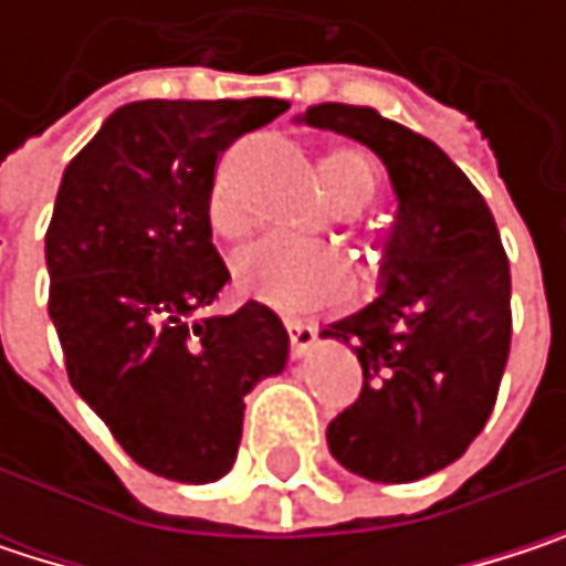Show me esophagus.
Masks as SVG:
<instances>
[{
	"label": "esophagus",
	"instance_id": "obj_1",
	"mask_svg": "<svg viewBox=\"0 0 566 566\" xmlns=\"http://www.w3.org/2000/svg\"><path fill=\"white\" fill-rule=\"evenodd\" d=\"M287 327V337H291V357H304L311 347H314V327L304 324V321H284Z\"/></svg>",
	"mask_w": 566,
	"mask_h": 566
}]
</instances>
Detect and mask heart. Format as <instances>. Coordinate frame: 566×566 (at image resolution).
Returning <instances> with one entry per match:
<instances>
[{
    "label": "heart",
    "mask_w": 566,
    "mask_h": 566,
    "mask_svg": "<svg viewBox=\"0 0 566 566\" xmlns=\"http://www.w3.org/2000/svg\"><path fill=\"white\" fill-rule=\"evenodd\" d=\"M317 176L337 212H357L377 192L374 160L354 147L324 150L317 157ZM209 222L219 235H232L239 229V216L222 189L212 192ZM232 279L235 287L252 301L282 311H301L344 294L350 284V265L340 252L327 245L262 242L235 262Z\"/></svg>",
    "instance_id": "b5f03b06"
}]
</instances>
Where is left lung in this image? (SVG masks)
Segmentation results:
<instances>
[{
    "instance_id": "left-lung-1",
    "label": "left lung",
    "mask_w": 566,
    "mask_h": 566,
    "mask_svg": "<svg viewBox=\"0 0 566 566\" xmlns=\"http://www.w3.org/2000/svg\"><path fill=\"white\" fill-rule=\"evenodd\" d=\"M297 120L370 147L396 192L380 294L321 331L364 367L327 449L370 482L426 479L472 446L499 396L511 347L502 235L482 192L422 134L354 104H314Z\"/></svg>"
}]
</instances>
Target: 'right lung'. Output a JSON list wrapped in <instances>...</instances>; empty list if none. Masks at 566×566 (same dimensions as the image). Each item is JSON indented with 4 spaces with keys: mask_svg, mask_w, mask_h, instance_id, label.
<instances>
[{
    "mask_svg": "<svg viewBox=\"0 0 566 566\" xmlns=\"http://www.w3.org/2000/svg\"><path fill=\"white\" fill-rule=\"evenodd\" d=\"M284 111L279 97L124 104L57 186L45 262L67 380L137 465L172 482L232 469L245 396L287 364L272 307L209 314L229 282L209 226L216 160Z\"/></svg>",
    "mask_w": 566,
    "mask_h": 566,
    "instance_id": "1",
    "label": "right lung"
}]
</instances>
